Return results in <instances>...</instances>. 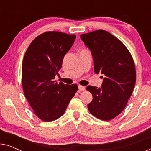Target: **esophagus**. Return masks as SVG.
I'll use <instances>...</instances> for the list:
<instances>
[{
	"mask_svg": "<svg viewBox=\"0 0 151 151\" xmlns=\"http://www.w3.org/2000/svg\"><path fill=\"white\" fill-rule=\"evenodd\" d=\"M78 88L80 91H84L85 90V86L82 85H78Z\"/></svg>",
	"mask_w": 151,
	"mask_h": 151,
	"instance_id": "1",
	"label": "esophagus"
}]
</instances>
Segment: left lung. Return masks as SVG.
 Returning a JSON list of instances; mask_svg holds the SVG:
<instances>
[{
  "label": "left lung",
  "mask_w": 151,
  "mask_h": 151,
  "mask_svg": "<svg viewBox=\"0 0 151 151\" xmlns=\"http://www.w3.org/2000/svg\"><path fill=\"white\" fill-rule=\"evenodd\" d=\"M80 38L91 53L94 72L104 78L100 88H86L93 96L88 109L98 118L110 120L124 109L133 93L136 80L133 58L119 39L104 30L82 34Z\"/></svg>",
  "instance_id": "obj_1"
}]
</instances>
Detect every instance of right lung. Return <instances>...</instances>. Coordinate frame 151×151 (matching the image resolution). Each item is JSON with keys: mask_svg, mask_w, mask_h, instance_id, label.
<instances>
[{"mask_svg": "<svg viewBox=\"0 0 151 151\" xmlns=\"http://www.w3.org/2000/svg\"><path fill=\"white\" fill-rule=\"evenodd\" d=\"M76 37L58 32H45L32 41L24 54L23 91L34 113L42 121L51 122L60 117L78 90L76 84L54 81Z\"/></svg>", "mask_w": 151, "mask_h": 151, "instance_id": "right-lung-1", "label": "right lung"}]
</instances>
